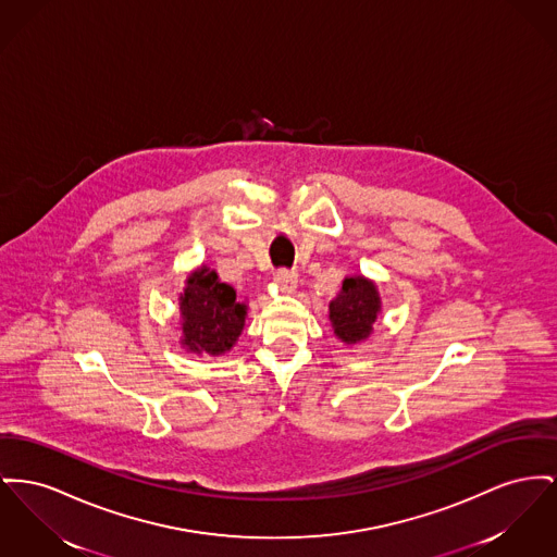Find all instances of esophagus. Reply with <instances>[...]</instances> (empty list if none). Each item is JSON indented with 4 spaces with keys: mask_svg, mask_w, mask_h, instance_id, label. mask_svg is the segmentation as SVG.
<instances>
[{
    "mask_svg": "<svg viewBox=\"0 0 557 557\" xmlns=\"http://www.w3.org/2000/svg\"><path fill=\"white\" fill-rule=\"evenodd\" d=\"M275 286L284 293V295H293L296 290V284H298V275L296 271H288V269H280L273 277Z\"/></svg>",
    "mask_w": 557,
    "mask_h": 557,
    "instance_id": "obj_1",
    "label": "esophagus"
}]
</instances>
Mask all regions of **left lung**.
Instances as JSON below:
<instances>
[{"mask_svg": "<svg viewBox=\"0 0 557 557\" xmlns=\"http://www.w3.org/2000/svg\"><path fill=\"white\" fill-rule=\"evenodd\" d=\"M330 324L334 334L347 343L356 345L372 334V324L381 313V296L376 284L363 275H351L343 280V288L330 302Z\"/></svg>", "mask_w": 557, "mask_h": 557, "instance_id": "obj_1", "label": "left lung"}]
</instances>
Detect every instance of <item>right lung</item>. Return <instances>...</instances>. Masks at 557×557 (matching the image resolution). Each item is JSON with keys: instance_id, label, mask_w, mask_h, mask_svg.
I'll return each mask as SVG.
<instances>
[{"instance_id": "add662e5", "label": "right lung", "mask_w": 557, "mask_h": 557, "mask_svg": "<svg viewBox=\"0 0 557 557\" xmlns=\"http://www.w3.org/2000/svg\"><path fill=\"white\" fill-rule=\"evenodd\" d=\"M235 298V290L219 280L216 271L196 269L187 277L178 302L183 318L181 345L197 356L227 354L246 322V305Z\"/></svg>"}]
</instances>
